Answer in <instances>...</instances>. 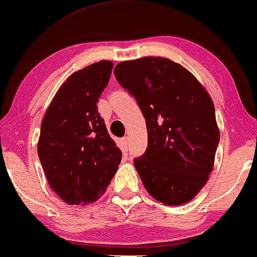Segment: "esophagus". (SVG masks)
I'll return each instance as SVG.
<instances>
[{"mask_svg":"<svg viewBox=\"0 0 257 257\" xmlns=\"http://www.w3.org/2000/svg\"><path fill=\"white\" fill-rule=\"evenodd\" d=\"M121 146L124 152H128V137L121 138Z\"/></svg>","mask_w":257,"mask_h":257,"instance_id":"34e87169","label":"esophagus"}]
</instances>
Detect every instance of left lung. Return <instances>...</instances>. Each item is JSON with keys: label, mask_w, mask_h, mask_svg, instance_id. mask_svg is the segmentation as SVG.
<instances>
[{"label": "left lung", "mask_w": 257, "mask_h": 257, "mask_svg": "<svg viewBox=\"0 0 257 257\" xmlns=\"http://www.w3.org/2000/svg\"><path fill=\"white\" fill-rule=\"evenodd\" d=\"M114 75L146 121L148 149L134 160L146 191L167 206L191 201L208 181L219 142L208 91L189 70L164 57L121 62Z\"/></svg>", "instance_id": "8db88e82"}]
</instances>
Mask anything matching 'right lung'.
<instances>
[{"instance_id":"right-lung-1","label":"right lung","mask_w":257,"mask_h":257,"mask_svg":"<svg viewBox=\"0 0 257 257\" xmlns=\"http://www.w3.org/2000/svg\"><path fill=\"white\" fill-rule=\"evenodd\" d=\"M112 68V62L100 60L73 73L43 116L38 154L49 185L68 205L98 200L121 162L97 109Z\"/></svg>"}]
</instances>
